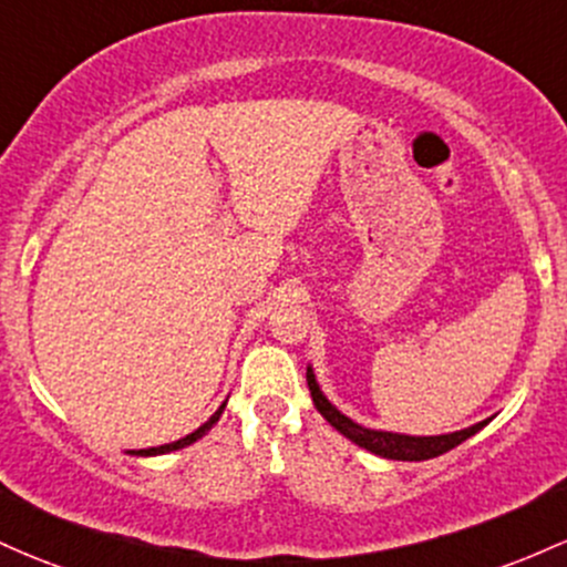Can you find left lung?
<instances>
[{"label":"left lung","instance_id":"obj_1","mask_svg":"<svg viewBox=\"0 0 567 567\" xmlns=\"http://www.w3.org/2000/svg\"><path fill=\"white\" fill-rule=\"evenodd\" d=\"M307 382H309V393H312L317 412L326 416L336 431L347 435L352 444L369 450L371 455L388 457V460H409V463H420V460L439 457L444 455V452L455 450L457 444H463L465 439H471V435L482 431V427L493 420V416H489V420L476 422V425L465 427V431L444 433V435H406V433H393V431H374V427L358 425V422L350 420L347 414H341L339 409L328 401L326 393L320 390V384H317L312 365H307Z\"/></svg>","mask_w":567,"mask_h":567}]
</instances>
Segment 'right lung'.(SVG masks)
<instances>
[{"label": "right lung", "instance_id": "1", "mask_svg": "<svg viewBox=\"0 0 567 567\" xmlns=\"http://www.w3.org/2000/svg\"><path fill=\"white\" fill-rule=\"evenodd\" d=\"M223 409H226V401L220 403V409H217V412H215L213 416H209V420L204 422L202 427H196V431L185 435V439H179V441H172V444L151 446V450H132V452H128V455H136V457H153V455H166V452H177V450H183V446H190L193 441H198V439H202V435H207L209 431H213V427L217 425V420H220Z\"/></svg>", "mask_w": 567, "mask_h": 567}]
</instances>
